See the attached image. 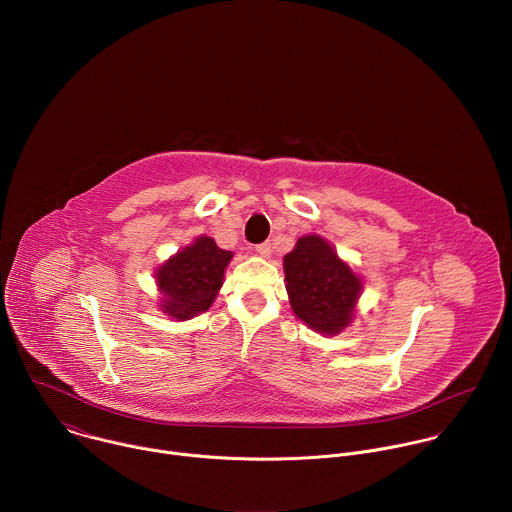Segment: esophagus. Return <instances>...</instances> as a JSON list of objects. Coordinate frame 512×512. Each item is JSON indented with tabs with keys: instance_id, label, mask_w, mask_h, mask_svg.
<instances>
[{
	"instance_id": "1",
	"label": "esophagus",
	"mask_w": 512,
	"mask_h": 512,
	"mask_svg": "<svg viewBox=\"0 0 512 512\" xmlns=\"http://www.w3.org/2000/svg\"><path fill=\"white\" fill-rule=\"evenodd\" d=\"M255 251H257V255H259V257L269 259V257H271V243H261V245H257V247H255Z\"/></svg>"
}]
</instances>
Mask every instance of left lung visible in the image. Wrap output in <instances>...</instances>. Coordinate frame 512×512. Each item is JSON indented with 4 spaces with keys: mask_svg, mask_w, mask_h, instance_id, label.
I'll list each match as a JSON object with an SVG mask.
<instances>
[{
    "mask_svg": "<svg viewBox=\"0 0 512 512\" xmlns=\"http://www.w3.org/2000/svg\"><path fill=\"white\" fill-rule=\"evenodd\" d=\"M283 273L289 306L308 328L336 336L352 324L364 283L330 241L314 233L300 237L283 257Z\"/></svg>",
    "mask_w": 512,
    "mask_h": 512,
    "instance_id": "obj_1",
    "label": "left lung"
}]
</instances>
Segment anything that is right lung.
Instances as JSON below:
<instances>
[{"label": "right lung", "mask_w": 512, "mask_h": 512, "mask_svg": "<svg viewBox=\"0 0 512 512\" xmlns=\"http://www.w3.org/2000/svg\"><path fill=\"white\" fill-rule=\"evenodd\" d=\"M231 259L233 251L216 247L212 237H196L154 271L162 296L158 310L176 322L204 314L223 287Z\"/></svg>", "instance_id": "obj_1"}]
</instances>
